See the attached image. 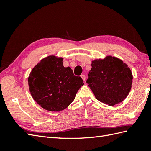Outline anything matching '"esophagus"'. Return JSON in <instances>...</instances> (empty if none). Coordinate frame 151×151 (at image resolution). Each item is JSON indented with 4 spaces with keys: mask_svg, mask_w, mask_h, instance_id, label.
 <instances>
[{
    "mask_svg": "<svg viewBox=\"0 0 151 151\" xmlns=\"http://www.w3.org/2000/svg\"><path fill=\"white\" fill-rule=\"evenodd\" d=\"M81 78L83 79V81H85V80H86V77H85V76L83 74V75H81Z\"/></svg>",
    "mask_w": 151,
    "mask_h": 151,
    "instance_id": "obj_1",
    "label": "esophagus"
}]
</instances>
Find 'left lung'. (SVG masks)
Returning a JSON list of instances; mask_svg holds the SVG:
<instances>
[{"instance_id": "obj_1", "label": "left lung", "mask_w": 151, "mask_h": 151, "mask_svg": "<svg viewBox=\"0 0 151 151\" xmlns=\"http://www.w3.org/2000/svg\"><path fill=\"white\" fill-rule=\"evenodd\" d=\"M86 83L96 98L113 106L122 102L129 94L132 84L130 68L120 59L106 56L92 61Z\"/></svg>"}]
</instances>
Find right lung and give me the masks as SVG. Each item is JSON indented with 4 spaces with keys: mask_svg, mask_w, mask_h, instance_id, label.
<instances>
[{
    "mask_svg": "<svg viewBox=\"0 0 151 151\" xmlns=\"http://www.w3.org/2000/svg\"><path fill=\"white\" fill-rule=\"evenodd\" d=\"M84 84L70 67L63 65V58L50 55L32 69L28 77L31 95L41 107L50 111H60L74 101Z\"/></svg>",
    "mask_w": 151,
    "mask_h": 151,
    "instance_id": "obj_1",
    "label": "right lung"
}]
</instances>
